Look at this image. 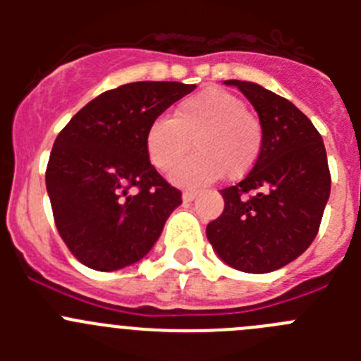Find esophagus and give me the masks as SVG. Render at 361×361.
Listing matches in <instances>:
<instances>
[{"instance_id":"obj_1","label":"esophagus","mask_w":361,"mask_h":361,"mask_svg":"<svg viewBox=\"0 0 361 361\" xmlns=\"http://www.w3.org/2000/svg\"><path fill=\"white\" fill-rule=\"evenodd\" d=\"M197 197V191H184L183 193V200L184 202H191V200Z\"/></svg>"}]
</instances>
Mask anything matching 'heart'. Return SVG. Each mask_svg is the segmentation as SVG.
I'll use <instances>...</instances> for the list:
<instances>
[{
	"mask_svg": "<svg viewBox=\"0 0 361 361\" xmlns=\"http://www.w3.org/2000/svg\"><path fill=\"white\" fill-rule=\"evenodd\" d=\"M194 141L196 155L183 166ZM264 130L258 117L245 110L238 95L224 88H206L183 99L173 117L159 116L146 132V152L162 173H173L184 186H200L219 180L222 175L240 178L255 166L262 149Z\"/></svg>",
	"mask_w": 361,
	"mask_h": 361,
	"instance_id": "b5f03b06",
	"label": "heart"
}]
</instances>
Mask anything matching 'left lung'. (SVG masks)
<instances>
[{"instance_id": "8db88e82", "label": "left lung", "mask_w": 361, "mask_h": 361, "mask_svg": "<svg viewBox=\"0 0 361 361\" xmlns=\"http://www.w3.org/2000/svg\"><path fill=\"white\" fill-rule=\"evenodd\" d=\"M250 99L264 141L253 170L220 190L224 212L206 228L219 257L244 273H269L307 250L331 193L324 141L291 101L247 81H226Z\"/></svg>"}]
</instances>
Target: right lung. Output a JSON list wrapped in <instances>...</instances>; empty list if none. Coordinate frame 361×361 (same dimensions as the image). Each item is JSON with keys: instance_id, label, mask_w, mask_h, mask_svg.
Wrapping results in <instances>:
<instances>
[{"instance_id": "obj_1", "label": "right lung", "mask_w": 361, "mask_h": 361, "mask_svg": "<svg viewBox=\"0 0 361 361\" xmlns=\"http://www.w3.org/2000/svg\"><path fill=\"white\" fill-rule=\"evenodd\" d=\"M195 85L139 81L97 95L59 132L47 166L54 222L70 253L95 271L141 260L183 193L146 152L155 117Z\"/></svg>"}]
</instances>
